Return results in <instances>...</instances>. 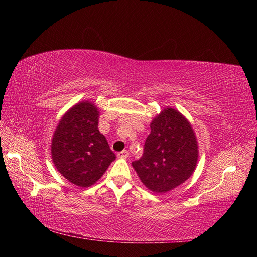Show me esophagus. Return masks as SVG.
I'll list each match as a JSON object with an SVG mask.
<instances>
[{
  "mask_svg": "<svg viewBox=\"0 0 257 257\" xmlns=\"http://www.w3.org/2000/svg\"><path fill=\"white\" fill-rule=\"evenodd\" d=\"M129 156V152L127 150H123L122 152H119L118 153V158L120 159H127Z\"/></svg>",
  "mask_w": 257,
  "mask_h": 257,
  "instance_id": "34e87169",
  "label": "esophagus"
}]
</instances>
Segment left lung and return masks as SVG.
Here are the masks:
<instances>
[{
    "label": "left lung",
    "mask_w": 257,
    "mask_h": 257,
    "mask_svg": "<svg viewBox=\"0 0 257 257\" xmlns=\"http://www.w3.org/2000/svg\"><path fill=\"white\" fill-rule=\"evenodd\" d=\"M197 160L198 143L190 122L176 108L167 107L152 120L144 153L132 164L147 188L164 194L189 179Z\"/></svg>",
    "instance_id": "8db88e82"
}]
</instances>
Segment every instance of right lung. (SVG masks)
<instances>
[{"instance_id":"add662e5","label":"right lung","mask_w":257,"mask_h":257,"mask_svg":"<svg viewBox=\"0 0 257 257\" xmlns=\"http://www.w3.org/2000/svg\"><path fill=\"white\" fill-rule=\"evenodd\" d=\"M99 111L82 101L64 113L51 143L52 161L61 175L78 187L99 180L115 160L105 136L98 130Z\"/></svg>"}]
</instances>
